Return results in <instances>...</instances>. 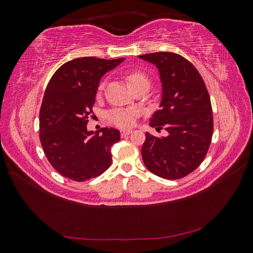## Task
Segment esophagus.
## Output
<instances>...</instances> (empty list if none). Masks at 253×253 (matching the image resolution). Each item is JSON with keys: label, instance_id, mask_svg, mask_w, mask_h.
<instances>
[{"label": "esophagus", "instance_id": "34e87169", "mask_svg": "<svg viewBox=\"0 0 253 253\" xmlns=\"http://www.w3.org/2000/svg\"><path fill=\"white\" fill-rule=\"evenodd\" d=\"M131 133H132L131 129H121V132H120V134H121L122 137L127 136V135H129Z\"/></svg>", "mask_w": 253, "mask_h": 253}]
</instances>
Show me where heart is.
<instances>
[{
    "label": "heart",
    "instance_id": "1",
    "mask_svg": "<svg viewBox=\"0 0 253 253\" xmlns=\"http://www.w3.org/2000/svg\"><path fill=\"white\" fill-rule=\"evenodd\" d=\"M126 81L128 86L132 88L137 86H147L150 88L151 79L149 76L142 71H132L126 75ZM104 83H100L99 90H102ZM139 116V112L135 109H116L109 114V119L112 124L119 127L133 126L137 117Z\"/></svg>",
    "mask_w": 253,
    "mask_h": 253
}]
</instances>
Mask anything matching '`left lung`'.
I'll list each match as a JSON object with an SVG mask.
<instances>
[{
  "mask_svg": "<svg viewBox=\"0 0 253 253\" xmlns=\"http://www.w3.org/2000/svg\"><path fill=\"white\" fill-rule=\"evenodd\" d=\"M155 64L163 83L160 106L150 126L166 129L167 137L145 133L141 155L149 171L165 179H179L197 169L209 150L213 134L211 100L195 66L170 51L141 55Z\"/></svg>",
  "mask_w": 253,
  "mask_h": 253,
  "instance_id": "1",
  "label": "left lung"
}]
</instances>
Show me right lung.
I'll return each mask as SVG.
<instances>
[{
  "label": "right lung",
  "instance_id": "add662e5",
  "mask_svg": "<svg viewBox=\"0 0 253 253\" xmlns=\"http://www.w3.org/2000/svg\"><path fill=\"white\" fill-rule=\"evenodd\" d=\"M124 60L74 59L61 65L47 84L40 109V141L49 164L66 178H95L112 164L111 147L120 140L119 131L102 127L94 133L86 126L99 81Z\"/></svg>",
  "mask_w": 253,
  "mask_h": 253
}]
</instances>
